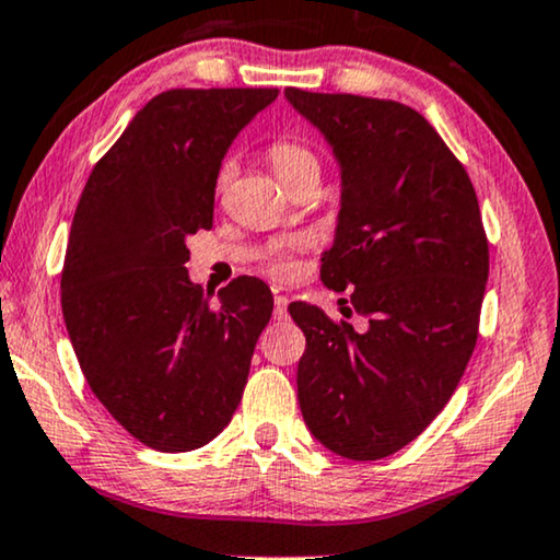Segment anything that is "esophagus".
<instances>
[{
	"label": "esophagus",
	"instance_id": "obj_1",
	"mask_svg": "<svg viewBox=\"0 0 560 560\" xmlns=\"http://www.w3.org/2000/svg\"><path fill=\"white\" fill-rule=\"evenodd\" d=\"M275 318H288V298L275 295Z\"/></svg>",
	"mask_w": 560,
	"mask_h": 560
}]
</instances>
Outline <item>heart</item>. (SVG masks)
Wrapping results in <instances>:
<instances>
[{"label": "heart", "mask_w": 560, "mask_h": 560, "mask_svg": "<svg viewBox=\"0 0 560 560\" xmlns=\"http://www.w3.org/2000/svg\"><path fill=\"white\" fill-rule=\"evenodd\" d=\"M267 159H270V166L288 190H293V187H298L301 183H308V179L318 183V177H322V156L316 154L314 147H308L306 141H301V138L282 136L278 141H272L270 149H267ZM231 174H234V162L226 159V162L218 166V174H215L218 190L226 187ZM270 272L282 278V275L290 272V262L285 257H275L270 262Z\"/></svg>", "instance_id": "b5f03b06"}]
</instances>
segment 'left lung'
I'll return each instance as SVG.
<instances>
[{"mask_svg": "<svg viewBox=\"0 0 560 560\" xmlns=\"http://www.w3.org/2000/svg\"><path fill=\"white\" fill-rule=\"evenodd\" d=\"M342 164L326 288H350L362 331L290 303L306 334L298 401L314 438L350 460L417 440L455 394L478 339L489 242L466 166L413 107L288 86ZM347 303V301H345Z\"/></svg>", "mask_w": 560, "mask_h": 560, "instance_id": "1", "label": "left lung"}]
</instances>
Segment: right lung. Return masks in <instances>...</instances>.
I'll return each instance as SVG.
<instances>
[{
	"mask_svg": "<svg viewBox=\"0 0 560 560\" xmlns=\"http://www.w3.org/2000/svg\"><path fill=\"white\" fill-rule=\"evenodd\" d=\"M275 86L170 90L149 100L94 164L71 223L61 308L92 394L159 453L223 432L272 316L262 280L218 303L187 278V236L213 226L215 174Z\"/></svg>",
	"mask_w": 560,
	"mask_h": 560,
	"instance_id": "obj_1",
	"label": "right lung"
}]
</instances>
